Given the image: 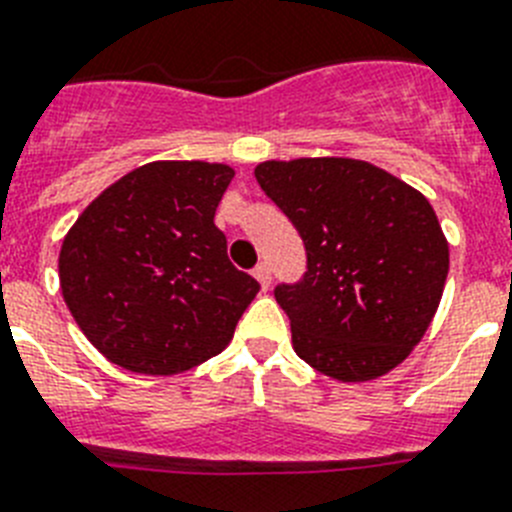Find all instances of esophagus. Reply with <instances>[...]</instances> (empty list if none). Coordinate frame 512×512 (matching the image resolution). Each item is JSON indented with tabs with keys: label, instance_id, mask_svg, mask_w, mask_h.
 <instances>
[{
	"label": "esophagus",
	"instance_id": "34e87169",
	"mask_svg": "<svg viewBox=\"0 0 512 512\" xmlns=\"http://www.w3.org/2000/svg\"><path fill=\"white\" fill-rule=\"evenodd\" d=\"M255 278L257 281H260V286H263V289H268L270 286V265L268 263H260L255 268Z\"/></svg>",
	"mask_w": 512,
	"mask_h": 512
}]
</instances>
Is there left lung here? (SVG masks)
<instances>
[{
  "label": "left lung",
  "mask_w": 512,
  "mask_h": 512,
  "mask_svg": "<svg viewBox=\"0 0 512 512\" xmlns=\"http://www.w3.org/2000/svg\"><path fill=\"white\" fill-rule=\"evenodd\" d=\"M255 176L307 247L302 281L276 286L299 359L338 382L388 375L424 338L448 278L427 197L356 158L265 161Z\"/></svg>",
  "instance_id": "obj_1"
}]
</instances>
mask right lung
I'll return each mask as SVG.
<instances>
[{
    "label": "right lung",
    "mask_w": 512,
    "mask_h": 512,
    "mask_svg": "<svg viewBox=\"0 0 512 512\" xmlns=\"http://www.w3.org/2000/svg\"><path fill=\"white\" fill-rule=\"evenodd\" d=\"M226 163L153 161L80 213L59 252L72 317L111 364L179 375L221 354L260 291L226 255L213 218Z\"/></svg>",
    "instance_id": "obj_1"
}]
</instances>
